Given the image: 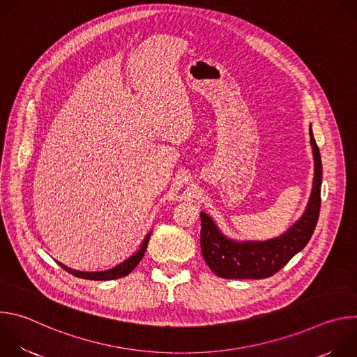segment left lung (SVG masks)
Returning <instances> with one entry per match:
<instances>
[{"label":"left lung","instance_id":"8db88e82","mask_svg":"<svg viewBox=\"0 0 357 357\" xmlns=\"http://www.w3.org/2000/svg\"><path fill=\"white\" fill-rule=\"evenodd\" d=\"M315 176L310 202L299 220L280 237L264 241H236L227 238L211 216L200 213V248L211 270L222 278H267L280 271L311 240L321 209L322 161L310 126Z\"/></svg>","mask_w":357,"mask_h":357}]
</instances>
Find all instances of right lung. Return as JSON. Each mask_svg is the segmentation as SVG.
<instances>
[{"label": "right lung", "mask_w": 357, "mask_h": 357, "mask_svg": "<svg viewBox=\"0 0 357 357\" xmlns=\"http://www.w3.org/2000/svg\"><path fill=\"white\" fill-rule=\"evenodd\" d=\"M149 237H151V233L146 234V237L144 238L141 247L137 250V252H134L131 257H128L127 260H124L123 263H120L119 266L110 268V270H105V271H91V273H87V271H77V270H72L66 266H63L62 263H58L63 270H66L68 273H70L72 275L75 277H79V278H84V280H94V281H107V280H117V278H121V277H126L137 266L138 263L141 261V259L144 257L145 254V250H146V245H148V241H149Z\"/></svg>", "instance_id": "add662e5"}]
</instances>
